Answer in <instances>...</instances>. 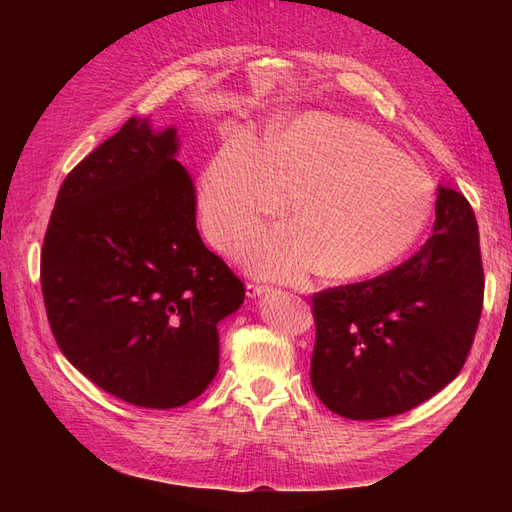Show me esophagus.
Segmentation results:
<instances>
[{"label": "esophagus", "instance_id": "1", "mask_svg": "<svg viewBox=\"0 0 512 512\" xmlns=\"http://www.w3.org/2000/svg\"><path fill=\"white\" fill-rule=\"evenodd\" d=\"M273 288L271 286H265V284H247V288H245V294L250 299H256V297H262V294H267V292H271Z\"/></svg>", "mask_w": 512, "mask_h": 512}]
</instances>
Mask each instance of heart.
I'll list each match as a JSON object with an SVG mask.
<instances>
[{"label": "heart", "instance_id": "obj_1", "mask_svg": "<svg viewBox=\"0 0 512 512\" xmlns=\"http://www.w3.org/2000/svg\"><path fill=\"white\" fill-rule=\"evenodd\" d=\"M198 190L207 235L224 252L241 250L297 196V222L247 250L250 269L277 280L312 271L337 282L374 277L418 241L436 203L425 168L378 130L329 113L301 115L262 147L228 136Z\"/></svg>", "mask_w": 512, "mask_h": 512}]
</instances>
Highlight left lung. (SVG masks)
Masks as SVG:
<instances>
[{"label": "left lung", "instance_id": "obj_1", "mask_svg": "<svg viewBox=\"0 0 512 512\" xmlns=\"http://www.w3.org/2000/svg\"><path fill=\"white\" fill-rule=\"evenodd\" d=\"M483 292L474 211L440 185L433 235L412 258L374 280L314 294L316 395L352 421L423 404L466 363Z\"/></svg>", "mask_w": 512, "mask_h": 512}]
</instances>
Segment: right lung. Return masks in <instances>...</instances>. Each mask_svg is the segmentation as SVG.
<instances>
[{"label": "right lung", "instance_id": "1", "mask_svg": "<svg viewBox=\"0 0 512 512\" xmlns=\"http://www.w3.org/2000/svg\"><path fill=\"white\" fill-rule=\"evenodd\" d=\"M175 128L130 117L64 179L42 245L57 346L132 406L168 410L220 367L218 324L245 288L196 228V190Z\"/></svg>", "mask_w": 512, "mask_h": 512}]
</instances>
